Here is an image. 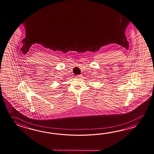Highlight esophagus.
<instances>
[{
    "instance_id": "esophagus-1",
    "label": "esophagus",
    "mask_w": 154,
    "mask_h": 154,
    "mask_svg": "<svg viewBox=\"0 0 154 154\" xmlns=\"http://www.w3.org/2000/svg\"><path fill=\"white\" fill-rule=\"evenodd\" d=\"M81 75H77V76H76V77H81Z\"/></svg>"
}]
</instances>
